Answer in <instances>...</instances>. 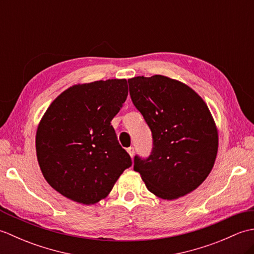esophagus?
Segmentation results:
<instances>
[{"label": "esophagus", "mask_w": 254, "mask_h": 254, "mask_svg": "<svg viewBox=\"0 0 254 254\" xmlns=\"http://www.w3.org/2000/svg\"><path fill=\"white\" fill-rule=\"evenodd\" d=\"M127 152L128 153V155L131 156V157H133V155H134V147H128V148H127Z\"/></svg>", "instance_id": "1"}]
</instances>
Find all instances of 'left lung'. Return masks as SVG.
<instances>
[{
	"instance_id": "1",
	"label": "left lung",
	"mask_w": 254,
	"mask_h": 254,
	"mask_svg": "<svg viewBox=\"0 0 254 254\" xmlns=\"http://www.w3.org/2000/svg\"><path fill=\"white\" fill-rule=\"evenodd\" d=\"M130 96L153 135L152 153L134 157L148 191L164 199L192 192L216 159L218 134L204 100L186 84L163 75L127 80Z\"/></svg>"
}]
</instances>
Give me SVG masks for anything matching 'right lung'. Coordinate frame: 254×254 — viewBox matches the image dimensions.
I'll list each match as a JSON object with an SVG mask.
<instances>
[{"mask_svg":"<svg viewBox=\"0 0 254 254\" xmlns=\"http://www.w3.org/2000/svg\"><path fill=\"white\" fill-rule=\"evenodd\" d=\"M127 97V79L97 80L72 86L48 108L37 130V158L62 195L95 204L132 166L111 126Z\"/></svg>","mask_w":254,"mask_h":254,"instance_id":"1","label":"right lung"}]
</instances>
